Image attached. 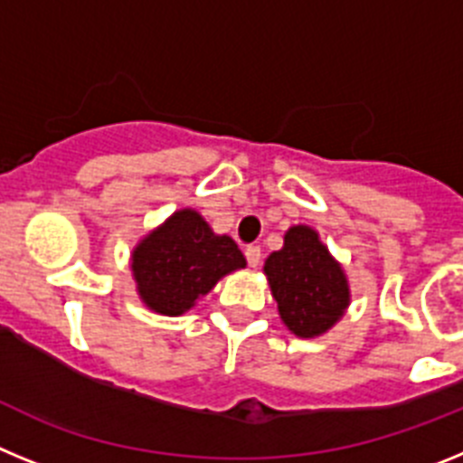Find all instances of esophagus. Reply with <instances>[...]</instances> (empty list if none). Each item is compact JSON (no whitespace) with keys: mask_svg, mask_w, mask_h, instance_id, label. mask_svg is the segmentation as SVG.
Returning a JSON list of instances; mask_svg holds the SVG:
<instances>
[{"mask_svg":"<svg viewBox=\"0 0 463 463\" xmlns=\"http://www.w3.org/2000/svg\"><path fill=\"white\" fill-rule=\"evenodd\" d=\"M245 260H248V264H250L252 269L260 267V261H261L260 245H248V248H245Z\"/></svg>","mask_w":463,"mask_h":463,"instance_id":"1","label":"esophagus"}]
</instances>
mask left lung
I'll return each instance as SVG.
<instances>
[{"mask_svg":"<svg viewBox=\"0 0 463 463\" xmlns=\"http://www.w3.org/2000/svg\"><path fill=\"white\" fill-rule=\"evenodd\" d=\"M264 273L280 320L298 338L322 336L350 304L345 271L306 224L288 229L285 245L264 261Z\"/></svg>","mask_w":463,"mask_h":463,"instance_id":"obj_1","label":"left lung"}]
</instances>
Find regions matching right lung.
<instances>
[{
	"mask_svg": "<svg viewBox=\"0 0 463 463\" xmlns=\"http://www.w3.org/2000/svg\"><path fill=\"white\" fill-rule=\"evenodd\" d=\"M245 267L229 236H218L192 208L175 211L132 252L138 297L159 315H183L227 273Z\"/></svg>",
	"mask_w": 463,
	"mask_h": 463,
	"instance_id": "add662e5",
	"label": "right lung"
}]
</instances>
